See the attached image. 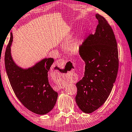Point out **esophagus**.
Here are the masks:
<instances>
[{"label": "esophagus", "mask_w": 132, "mask_h": 132, "mask_svg": "<svg viewBox=\"0 0 132 132\" xmlns=\"http://www.w3.org/2000/svg\"><path fill=\"white\" fill-rule=\"evenodd\" d=\"M64 62H65V61H64V59H59V60H58V61H57L56 62V63H55V64L56 65H57V66H62L63 64V63H64ZM61 87L62 88H63V86H61Z\"/></svg>", "instance_id": "esophagus-1"}]
</instances>
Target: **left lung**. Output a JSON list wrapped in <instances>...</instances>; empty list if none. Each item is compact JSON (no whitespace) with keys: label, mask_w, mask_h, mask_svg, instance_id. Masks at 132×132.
<instances>
[{"label":"left lung","mask_w":132,"mask_h":132,"mask_svg":"<svg viewBox=\"0 0 132 132\" xmlns=\"http://www.w3.org/2000/svg\"><path fill=\"white\" fill-rule=\"evenodd\" d=\"M94 34L90 35L80 47L84 61V76L76 83L75 100L84 113H90L104 104L117 79L119 61L116 38L111 27L101 15Z\"/></svg>","instance_id":"obj_1"}]
</instances>
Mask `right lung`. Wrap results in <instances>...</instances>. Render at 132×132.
Returning <instances> with one entry per match:
<instances>
[{"mask_svg": "<svg viewBox=\"0 0 132 132\" xmlns=\"http://www.w3.org/2000/svg\"><path fill=\"white\" fill-rule=\"evenodd\" d=\"M13 33L6 48L4 62L11 86L19 101L28 110L45 115L52 110L58 94L53 90L48 80V71L54 62L53 58H44L28 68L18 66L11 53ZM55 67L54 69H57Z\"/></svg>", "mask_w": 132, "mask_h": 132, "instance_id": "add662e5", "label": "right lung"}]
</instances>
